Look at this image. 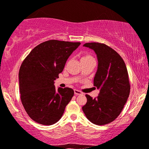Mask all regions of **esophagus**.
Here are the masks:
<instances>
[{
    "mask_svg": "<svg viewBox=\"0 0 149 149\" xmlns=\"http://www.w3.org/2000/svg\"><path fill=\"white\" fill-rule=\"evenodd\" d=\"M74 94L76 95H82V93L81 92V91H79V90H77V89H74Z\"/></svg>",
    "mask_w": 149,
    "mask_h": 149,
    "instance_id": "1",
    "label": "esophagus"
}]
</instances>
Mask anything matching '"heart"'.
I'll return each mask as SVG.
<instances>
[{"mask_svg":"<svg viewBox=\"0 0 149 149\" xmlns=\"http://www.w3.org/2000/svg\"><path fill=\"white\" fill-rule=\"evenodd\" d=\"M93 57L90 55V54H85V55H84L82 56V59H89V58H93Z\"/></svg>","mask_w":149,"mask_h":149,"instance_id":"b5f03b06","label":"heart"}]
</instances>
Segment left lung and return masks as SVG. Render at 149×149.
Instances as JSON below:
<instances>
[{
	"label": "left lung",
	"mask_w": 149,
	"mask_h": 149,
	"mask_svg": "<svg viewBox=\"0 0 149 149\" xmlns=\"http://www.w3.org/2000/svg\"><path fill=\"white\" fill-rule=\"evenodd\" d=\"M83 46L97 54L98 63L94 86L100 93L95 98L86 95L87 102L82 111L93 124H109L118 117L129 98L130 86L127 67L121 56L109 46L99 42Z\"/></svg>",
	"instance_id": "obj_1"
}]
</instances>
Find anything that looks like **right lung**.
I'll return each mask as SVG.
<instances>
[{
  "label": "right lung",
  "mask_w": 149,
  "mask_h": 149,
  "mask_svg": "<svg viewBox=\"0 0 149 149\" xmlns=\"http://www.w3.org/2000/svg\"><path fill=\"white\" fill-rule=\"evenodd\" d=\"M80 42L50 40L32 50L20 66V99L33 120L52 125L60 120L74 95L72 88L56 89L54 81L63 72L68 57Z\"/></svg>",
  "instance_id": "add662e5"
}]
</instances>
